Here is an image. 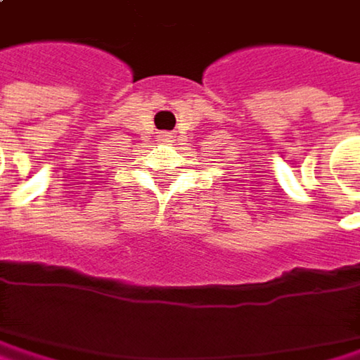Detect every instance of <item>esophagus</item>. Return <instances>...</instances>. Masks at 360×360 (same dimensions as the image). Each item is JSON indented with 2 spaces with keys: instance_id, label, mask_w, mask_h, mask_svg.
<instances>
[{
  "instance_id": "1",
  "label": "esophagus",
  "mask_w": 360,
  "mask_h": 360,
  "mask_svg": "<svg viewBox=\"0 0 360 360\" xmlns=\"http://www.w3.org/2000/svg\"><path fill=\"white\" fill-rule=\"evenodd\" d=\"M160 139H169V135H165V133H162V135H160Z\"/></svg>"
}]
</instances>
